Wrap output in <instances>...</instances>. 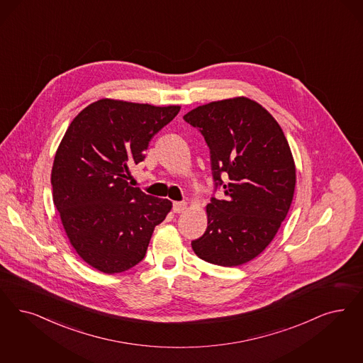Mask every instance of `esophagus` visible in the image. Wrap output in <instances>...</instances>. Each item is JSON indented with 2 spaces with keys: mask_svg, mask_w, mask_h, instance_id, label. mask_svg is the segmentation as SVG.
I'll use <instances>...</instances> for the list:
<instances>
[{
  "mask_svg": "<svg viewBox=\"0 0 363 363\" xmlns=\"http://www.w3.org/2000/svg\"><path fill=\"white\" fill-rule=\"evenodd\" d=\"M186 209V202L184 201H175L173 202V212L182 213Z\"/></svg>",
  "mask_w": 363,
  "mask_h": 363,
  "instance_id": "obj_1",
  "label": "esophagus"
}]
</instances>
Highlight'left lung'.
<instances>
[{"mask_svg": "<svg viewBox=\"0 0 363 363\" xmlns=\"http://www.w3.org/2000/svg\"><path fill=\"white\" fill-rule=\"evenodd\" d=\"M184 119L205 138L214 189L223 186L226 196L206 205L208 228L191 248L216 265L248 263L274 240L294 199L296 170L284 133L244 96L203 104Z\"/></svg>", "mask_w": 363, "mask_h": 363, "instance_id": "obj_1", "label": "left lung"}]
</instances>
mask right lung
Instances as JSON below:
<instances>
[{"mask_svg": "<svg viewBox=\"0 0 363 363\" xmlns=\"http://www.w3.org/2000/svg\"><path fill=\"white\" fill-rule=\"evenodd\" d=\"M179 110L100 99L77 113L64 134L50 174L53 202L77 255L103 274L142 262L154 228L172 209L170 201L127 179L145 160L151 138Z\"/></svg>", "mask_w": 363, "mask_h": 363, "instance_id": "add662e5", "label": "right lung"}]
</instances>
